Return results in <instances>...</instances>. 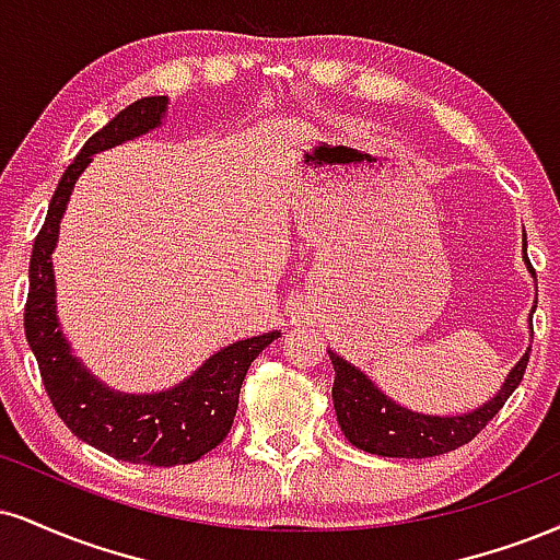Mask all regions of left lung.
<instances>
[{
  "instance_id": "8db88e82",
  "label": "left lung",
  "mask_w": 560,
  "mask_h": 560,
  "mask_svg": "<svg viewBox=\"0 0 560 560\" xmlns=\"http://www.w3.org/2000/svg\"><path fill=\"white\" fill-rule=\"evenodd\" d=\"M328 357L336 370L334 409L341 433L349 438L352 446L368 451V454L396 456V459H425V456L446 454V451L472 441L514 394L529 362L527 352L511 370L495 399H490L475 412L462 417H430L409 412L390 401L373 386L368 375H362L339 354L328 352Z\"/></svg>"
}]
</instances>
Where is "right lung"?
Instances as JSON below:
<instances>
[{
    "label": "right lung",
    "mask_w": 560,
    "mask_h": 560,
    "mask_svg": "<svg viewBox=\"0 0 560 560\" xmlns=\"http://www.w3.org/2000/svg\"><path fill=\"white\" fill-rule=\"evenodd\" d=\"M166 96L135 101L85 140L83 151L67 166L51 195L49 213L33 242L28 268V300H25V339L36 354L38 373L49 394L51 407L67 428L93 448L130 464L174 467L198 462L219 446L237 415L240 388L247 368L262 349L279 339V331L253 336L213 354L198 373L177 388L153 396L114 394L93 378L72 357L62 331L57 328L54 305L51 250L57 245L59 219H62L72 185L91 164L93 153L112 148L135 135H143L161 125Z\"/></svg>",
    "instance_id": "right-lung-1"
}]
</instances>
